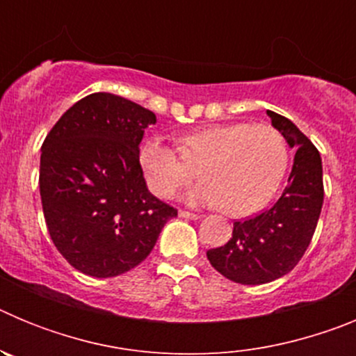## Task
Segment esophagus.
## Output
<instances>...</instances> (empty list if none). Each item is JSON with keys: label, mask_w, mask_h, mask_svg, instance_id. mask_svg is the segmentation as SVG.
I'll use <instances>...</instances> for the list:
<instances>
[{"label": "esophagus", "mask_w": 356, "mask_h": 356, "mask_svg": "<svg viewBox=\"0 0 356 356\" xmlns=\"http://www.w3.org/2000/svg\"><path fill=\"white\" fill-rule=\"evenodd\" d=\"M180 217H184V219H194V221H197V219H201L200 213H194V212H188V210H180Z\"/></svg>", "instance_id": "34e87169"}]
</instances>
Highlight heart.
I'll use <instances>...</instances> for the list:
<instances>
[{
    "label": "heart",
    "mask_w": 356,
    "mask_h": 356,
    "mask_svg": "<svg viewBox=\"0 0 356 356\" xmlns=\"http://www.w3.org/2000/svg\"><path fill=\"white\" fill-rule=\"evenodd\" d=\"M178 151L147 139L139 151L151 193L171 200L197 175L191 191L194 205H221L229 216H248L266 207L289 165L287 140L271 124L232 122L201 128L181 137Z\"/></svg>",
    "instance_id": "obj_1"
}]
</instances>
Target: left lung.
<instances>
[{
	"mask_svg": "<svg viewBox=\"0 0 356 356\" xmlns=\"http://www.w3.org/2000/svg\"><path fill=\"white\" fill-rule=\"evenodd\" d=\"M267 115L296 149L287 187L269 210L235 221L225 246L207 251L216 271L242 285L269 284L298 266L312 241L325 200L317 147L287 118L271 110Z\"/></svg>",
	"mask_w": 356,
	"mask_h": 356,
	"instance_id": "left-lung-1",
	"label": "left lung"
}]
</instances>
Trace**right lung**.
Instances as JSON below:
<instances>
[{
	"label": "right lung",
	"instance_id": "right-lung-1",
	"mask_svg": "<svg viewBox=\"0 0 356 356\" xmlns=\"http://www.w3.org/2000/svg\"><path fill=\"white\" fill-rule=\"evenodd\" d=\"M151 110L108 92L85 96L42 143L39 187L49 237L83 275L139 266L178 210L147 191L139 160Z\"/></svg>",
	"mask_w": 356,
	"mask_h": 356
}]
</instances>
